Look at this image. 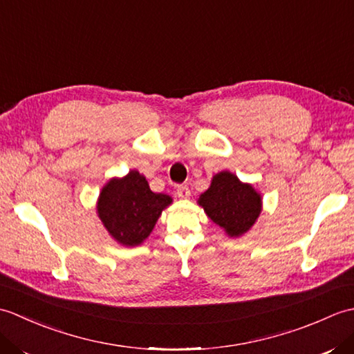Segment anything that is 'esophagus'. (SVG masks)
<instances>
[{
	"label": "esophagus",
	"mask_w": 354,
	"mask_h": 354,
	"mask_svg": "<svg viewBox=\"0 0 354 354\" xmlns=\"http://www.w3.org/2000/svg\"><path fill=\"white\" fill-rule=\"evenodd\" d=\"M176 194H178V198H181V199H189L190 198V189L187 185H179L176 189Z\"/></svg>",
	"instance_id": "34e87169"
}]
</instances>
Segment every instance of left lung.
<instances>
[{
  "label": "left lung",
  "mask_w": 354,
  "mask_h": 354,
  "mask_svg": "<svg viewBox=\"0 0 354 354\" xmlns=\"http://www.w3.org/2000/svg\"><path fill=\"white\" fill-rule=\"evenodd\" d=\"M198 205L225 234L239 239L257 222L263 199L252 184L242 183L234 173L223 170L213 176L208 190L199 196Z\"/></svg>",
  "instance_id": "obj_1"
}]
</instances>
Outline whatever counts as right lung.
Masks as SVG:
<instances>
[{
    "instance_id": "1",
    "label": "right lung",
    "mask_w": 354,
    "mask_h": 354,
    "mask_svg": "<svg viewBox=\"0 0 354 354\" xmlns=\"http://www.w3.org/2000/svg\"><path fill=\"white\" fill-rule=\"evenodd\" d=\"M171 196L150 190L145 175L131 170L111 178L97 199V216L108 234L122 246H138L150 236Z\"/></svg>"
}]
</instances>
